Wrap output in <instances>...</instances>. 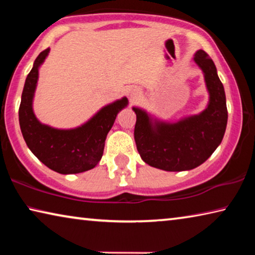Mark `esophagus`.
I'll return each instance as SVG.
<instances>
[{
	"label": "esophagus",
	"mask_w": 255,
	"mask_h": 255,
	"mask_svg": "<svg viewBox=\"0 0 255 255\" xmlns=\"http://www.w3.org/2000/svg\"><path fill=\"white\" fill-rule=\"evenodd\" d=\"M139 94H140L139 89H132L130 91V98L132 99V100H135L136 98L139 97Z\"/></svg>",
	"instance_id": "esophagus-1"
}]
</instances>
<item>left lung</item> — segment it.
<instances>
[{
  "label": "left lung",
  "instance_id": "obj_1",
  "mask_svg": "<svg viewBox=\"0 0 255 255\" xmlns=\"http://www.w3.org/2000/svg\"><path fill=\"white\" fill-rule=\"evenodd\" d=\"M193 60L204 73L209 94L204 111L173 123L132 107L136 114L133 136L138 153L145 163L159 170L180 172L201 165L221 145L226 130V96L217 68L201 49L196 51Z\"/></svg>",
  "mask_w": 255,
  "mask_h": 255
}]
</instances>
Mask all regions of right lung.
I'll use <instances>...</instances> for the list:
<instances>
[{"instance_id":"1","label":"right lung","mask_w":255,"mask_h":255,"mask_svg":"<svg viewBox=\"0 0 255 255\" xmlns=\"http://www.w3.org/2000/svg\"><path fill=\"white\" fill-rule=\"evenodd\" d=\"M41 51L25 79L19 108V123L29 149L47 167L60 174H76L93 169L100 162L108 132L116 117L128 106L124 97L102 107L81 126L70 129L54 128L40 123L33 112L39 67L49 54Z\"/></svg>"}]
</instances>
